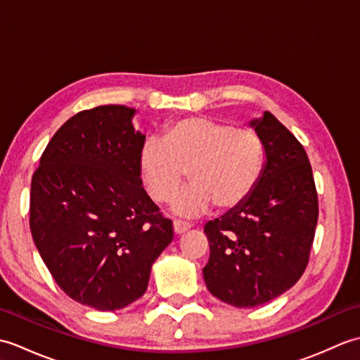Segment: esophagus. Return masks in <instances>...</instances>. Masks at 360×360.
I'll return each mask as SVG.
<instances>
[{"label":"esophagus","mask_w":360,"mask_h":360,"mask_svg":"<svg viewBox=\"0 0 360 360\" xmlns=\"http://www.w3.org/2000/svg\"><path fill=\"white\" fill-rule=\"evenodd\" d=\"M190 227H192V226H190L188 223H184V221H181V219L173 221V231H174V233H178V235L187 232Z\"/></svg>","instance_id":"esophagus-1"}]
</instances>
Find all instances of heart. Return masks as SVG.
I'll use <instances>...</instances> for the list:
<instances>
[{
    "instance_id": "1",
    "label": "heart",
    "mask_w": 360,
    "mask_h": 360,
    "mask_svg": "<svg viewBox=\"0 0 360 360\" xmlns=\"http://www.w3.org/2000/svg\"><path fill=\"white\" fill-rule=\"evenodd\" d=\"M264 143L250 128L209 117H187L165 129L162 142L150 139L139 153V170L153 200L173 201L188 174L192 186L173 204L181 217H196L215 204L238 207L254 192L264 170Z\"/></svg>"
}]
</instances>
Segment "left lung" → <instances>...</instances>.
<instances>
[{"mask_svg": "<svg viewBox=\"0 0 360 360\" xmlns=\"http://www.w3.org/2000/svg\"><path fill=\"white\" fill-rule=\"evenodd\" d=\"M250 127L264 143L262 179L241 205L204 226L210 246L205 286L236 308L267 303L295 285L307 269L319 218L303 145L269 111Z\"/></svg>", "mask_w": 360, "mask_h": 360, "instance_id": "obj_1", "label": "left lung"}]
</instances>
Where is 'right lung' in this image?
<instances>
[{
	"mask_svg": "<svg viewBox=\"0 0 360 360\" xmlns=\"http://www.w3.org/2000/svg\"><path fill=\"white\" fill-rule=\"evenodd\" d=\"M134 108L103 105L58 128L30 182V232L38 254L66 295L116 311L147 290L151 266L173 240L142 187L145 134Z\"/></svg>",
	"mask_w": 360,
	"mask_h": 360,
	"instance_id": "1",
	"label": "right lung"
}]
</instances>
